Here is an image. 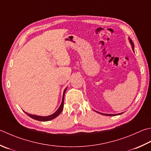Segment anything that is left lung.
<instances>
[{"mask_svg": "<svg viewBox=\"0 0 151 151\" xmlns=\"http://www.w3.org/2000/svg\"><path fill=\"white\" fill-rule=\"evenodd\" d=\"M128 39H129V43H130L131 46H132V48L133 51H134V42H133V41H132V40L130 38H129ZM97 113H98L99 114H101L103 115H107V116H116V115H120L121 114H122V113H119V114H104V113H99V112H97Z\"/></svg>", "mask_w": 151, "mask_h": 151, "instance_id": "8db88e82", "label": "left lung"}]
</instances>
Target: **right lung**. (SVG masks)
Instances as JSON below:
<instances>
[{"instance_id": "add662e5", "label": "right lung", "mask_w": 151, "mask_h": 151, "mask_svg": "<svg viewBox=\"0 0 151 151\" xmlns=\"http://www.w3.org/2000/svg\"><path fill=\"white\" fill-rule=\"evenodd\" d=\"M67 87L65 88V89L63 91V97H62V101L61 105L60 106V107L58 109V110L56 111L54 113H53L51 115H49V116H38V115H35V114H29L26 113H25L28 115L29 117L32 118V119H35V120H37L38 121H42V122H46V121H49V120H51L52 119H54L55 118L57 117L59 114H60L62 110H63V103H64V96H65V91L67 90Z\"/></svg>"}]
</instances>
